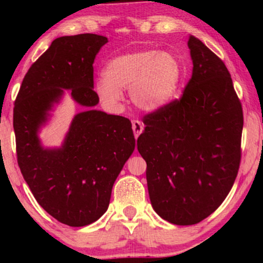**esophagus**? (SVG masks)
Masks as SVG:
<instances>
[{"label": "esophagus", "mask_w": 263, "mask_h": 263, "mask_svg": "<svg viewBox=\"0 0 263 263\" xmlns=\"http://www.w3.org/2000/svg\"><path fill=\"white\" fill-rule=\"evenodd\" d=\"M132 127H133V132H134L135 138L138 139L139 136H140V134H141L142 130H143L142 122L139 121V120H134V121L132 122Z\"/></svg>", "instance_id": "34e87169"}]
</instances>
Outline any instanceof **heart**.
Returning <instances> with one entry per match:
<instances>
[{
	"mask_svg": "<svg viewBox=\"0 0 263 263\" xmlns=\"http://www.w3.org/2000/svg\"><path fill=\"white\" fill-rule=\"evenodd\" d=\"M104 77L96 88L106 105H118L123 98L121 89L129 88L132 102L138 109L154 112L172 99L182 68L171 53L142 50L115 57L106 64Z\"/></svg>",
	"mask_w": 263,
	"mask_h": 263,
	"instance_id": "heart-1",
	"label": "heart"
}]
</instances>
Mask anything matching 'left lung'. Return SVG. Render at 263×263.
Wrapping results in <instances>:
<instances>
[{
	"label": "left lung",
	"instance_id": "obj_1",
	"mask_svg": "<svg viewBox=\"0 0 263 263\" xmlns=\"http://www.w3.org/2000/svg\"><path fill=\"white\" fill-rule=\"evenodd\" d=\"M193 75L179 99L146 114L138 151L151 203L165 220L194 225L226 199L242 158L243 109L225 63L188 41Z\"/></svg>",
	"mask_w": 263,
	"mask_h": 263
}]
</instances>
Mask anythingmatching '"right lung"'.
I'll return each instance as SVG.
<instances>
[{"mask_svg": "<svg viewBox=\"0 0 263 263\" xmlns=\"http://www.w3.org/2000/svg\"><path fill=\"white\" fill-rule=\"evenodd\" d=\"M107 38L93 33L55 39L25 75L13 110L16 158L37 202L64 225L102 217L122 167L135 148L128 118L88 109L74 117L62 148L44 149L38 129L64 89L86 107L98 104L93 63Z\"/></svg>", "mask_w": 263, "mask_h": 263, "instance_id": "1", "label": "right lung"}]
</instances>
